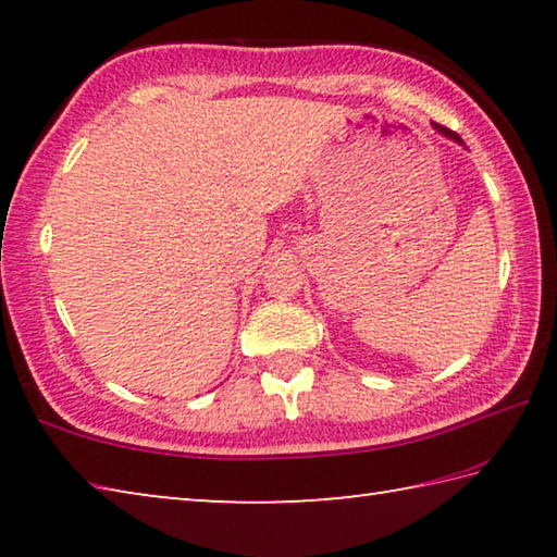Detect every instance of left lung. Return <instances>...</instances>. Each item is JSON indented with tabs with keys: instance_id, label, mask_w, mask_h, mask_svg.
Wrapping results in <instances>:
<instances>
[{
	"instance_id": "obj_1",
	"label": "left lung",
	"mask_w": 557,
	"mask_h": 557,
	"mask_svg": "<svg viewBox=\"0 0 557 557\" xmlns=\"http://www.w3.org/2000/svg\"><path fill=\"white\" fill-rule=\"evenodd\" d=\"M435 129L440 132V135H445V137H449V139H455V143L465 145V143H461V137L457 135V132H451V129H447V127H442V125H437V122H435Z\"/></svg>"
}]
</instances>
